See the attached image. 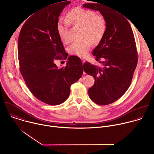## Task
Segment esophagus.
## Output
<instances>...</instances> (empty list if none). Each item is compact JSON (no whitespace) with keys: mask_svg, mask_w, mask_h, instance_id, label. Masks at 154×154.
<instances>
[{"mask_svg":"<svg viewBox=\"0 0 154 154\" xmlns=\"http://www.w3.org/2000/svg\"><path fill=\"white\" fill-rule=\"evenodd\" d=\"M82 61L83 64H84V63H85V59H83V58H82Z\"/></svg>","mask_w":154,"mask_h":154,"instance_id":"obj_1","label":"esophagus"}]
</instances>
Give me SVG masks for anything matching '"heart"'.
Segmentation results:
<instances>
[{
	"label": "heart",
	"instance_id": "obj_1",
	"mask_svg": "<svg viewBox=\"0 0 154 154\" xmlns=\"http://www.w3.org/2000/svg\"><path fill=\"white\" fill-rule=\"evenodd\" d=\"M69 25L82 27V40L74 42L69 48L71 54L85 57L88 54L92 44L97 45L103 38L106 31L105 17L94 11L76 7L69 10L66 20H60L57 30L61 41L68 45L71 41L68 31Z\"/></svg>",
	"mask_w": 154,
	"mask_h": 154
}]
</instances>
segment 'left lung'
<instances>
[{
  "label": "left lung",
  "mask_w": 154,
  "mask_h": 154,
  "mask_svg": "<svg viewBox=\"0 0 154 154\" xmlns=\"http://www.w3.org/2000/svg\"><path fill=\"white\" fill-rule=\"evenodd\" d=\"M83 7L99 11L106 22L105 35L93 52L102 67L83 64L84 71L95 80L88 90L90 99L105 105L119 99L130 86L138 63L135 40L127 19L116 10L97 2Z\"/></svg>",
  "instance_id": "obj_1"
}]
</instances>
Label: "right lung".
<instances>
[{"instance_id":"obj_1","label":"right lung","mask_w":154,"mask_h":154,"mask_svg":"<svg viewBox=\"0 0 154 154\" xmlns=\"http://www.w3.org/2000/svg\"><path fill=\"white\" fill-rule=\"evenodd\" d=\"M70 0L49 5L30 17L18 39L20 72L30 92L51 105L62 103L70 94V87L82 76L80 58L70 56L65 67L58 68L55 60L66 59L57 26L58 17Z\"/></svg>"}]
</instances>
